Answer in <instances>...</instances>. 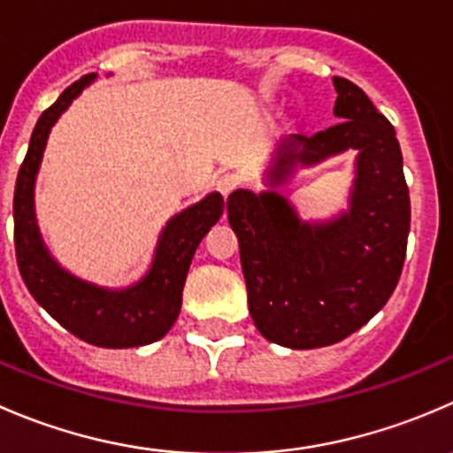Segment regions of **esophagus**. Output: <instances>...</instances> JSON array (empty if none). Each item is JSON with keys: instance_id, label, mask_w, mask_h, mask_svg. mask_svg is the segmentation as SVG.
Wrapping results in <instances>:
<instances>
[{"instance_id": "esophagus-1", "label": "esophagus", "mask_w": 453, "mask_h": 453, "mask_svg": "<svg viewBox=\"0 0 453 453\" xmlns=\"http://www.w3.org/2000/svg\"><path fill=\"white\" fill-rule=\"evenodd\" d=\"M236 186H239V177H236V174L226 173V174H221V177L217 179V190L221 192L223 196L232 195V192L236 190Z\"/></svg>"}]
</instances>
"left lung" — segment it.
I'll return each mask as SVG.
<instances>
[{"label":"left lung","mask_w":453,"mask_h":453,"mask_svg":"<svg viewBox=\"0 0 453 453\" xmlns=\"http://www.w3.org/2000/svg\"><path fill=\"white\" fill-rule=\"evenodd\" d=\"M334 88L341 124L280 143L265 177L272 190L227 196L254 325L292 349L325 348L361 329L396 289L407 252L411 210L396 130L357 83L334 77ZM349 147L359 150L350 208L329 222H301L273 188L298 165Z\"/></svg>","instance_id":"obj_1"}]
</instances>
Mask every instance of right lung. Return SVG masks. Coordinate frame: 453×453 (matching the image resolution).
I'll return each mask as SVG.
<instances>
[{"label": "right lung", "mask_w": 453, "mask_h": 453, "mask_svg": "<svg viewBox=\"0 0 453 453\" xmlns=\"http://www.w3.org/2000/svg\"><path fill=\"white\" fill-rule=\"evenodd\" d=\"M90 73L65 88L43 110L30 137L15 183V252L21 279L35 301L61 325L96 348L126 349L155 343L170 332L181 311V294L201 239L221 219L223 196L212 192L170 219L161 230L155 258L142 280L124 289L99 288L65 272L50 257L35 219V179L48 134L79 92L95 81Z\"/></svg>", "instance_id": "1"}]
</instances>
